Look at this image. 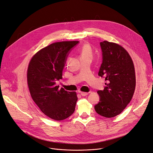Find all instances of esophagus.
Instances as JSON below:
<instances>
[{"label": "esophagus", "mask_w": 153, "mask_h": 153, "mask_svg": "<svg viewBox=\"0 0 153 153\" xmlns=\"http://www.w3.org/2000/svg\"><path fill=\"white\" fill-rule=\"evenodd\" d=\"M80 93V94L81 95V96L82 97H85L89 93L88 92H79Z\"/></svg>", "instance_id": "1"}]
</instances>
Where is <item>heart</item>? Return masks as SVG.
Masks as SVG:
<instances>
[{"instance_id": "1", "label": "heart", "mask_w": 153, "mask_h": 153, "mask_svg": "<svg viewBox=\"0 0 153 153\" xmlns=\"http://www.w3.org/2000/svg\"><path fill=\"white\" fill-rule=\"evenodd\" d=\"M81 56H92L91 48L89 45L85 44L82 47L81 52Z\"/></svg>"}]
</instances>
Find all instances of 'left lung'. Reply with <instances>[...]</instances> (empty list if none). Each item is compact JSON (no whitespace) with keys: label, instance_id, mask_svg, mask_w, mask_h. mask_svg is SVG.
Wrapping results in <instances>:
<instances>
[{"label":"left lung","instance_id":"1","mask_svg":"<svg viewBox=\"0 0 153 153\" xmlns=\"http://www.w3.org/2000/svg\"><path fill=\"white\" fill-rule=\"evenodd\" d=\"M102 63L98 76L105 78L103 91L94 108L97 114L106 118L120 114L130 102L135 88V75L132 60L121 45L104 41L100 43Z\"/></svg>","mask_w":153,"mask_h":153}]
</instances>
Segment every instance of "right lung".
Listing matches in <instances>:
<instances>
[{
    "mask_svg": "<svg viewBox=\"0 0 153 153\" xmlns=\"http://www.w3.org/2000/svg\"><path fill=\"white\" fill-rule=\"evenodd\" d=\"M79 41H62L43 48L31 58L27 71L30 95L41 111L55 120H62L75 111L78 100L75 92L56 85L62 79L68 55Z\"/></svg>",
    "mask_w": 153,
    "mask_h": 153,
    "instance_id": "1",
    "label": "right lung"
}]
</instances>
